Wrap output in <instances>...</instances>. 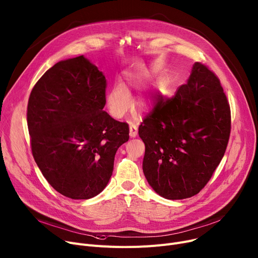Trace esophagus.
Returning a JSON list of instances; mask_svg holds the SVG:
<instances>
[{
  "label": "esophagus",
  "mask_w": 258,
  "mask_h": 258,
  "mask_svg": "<svg viewBox=\"0 0 258 258\" xmlns=\"http://www.w3.org/2000/svg\"><path fill=\"white\" fill-rule=\"evenodd\" d=\"M137 134H138V127H137L136 124L131 123L130 124V137L131 138H135V137H137Z\"/></svg>",
  "instance_id": "obj_1"
}]
</instances>
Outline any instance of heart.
<instances>
[{"label":"heart","mask_w":258,"mask_h":258,"mask_svg":"<svg viewBox=\"0 0 258 258\" xmlns=\"http://www.w3.org/2000/svg\"><path fill=\"white\" fill-rule=\"evenodd\" d=\"M145 83V74L130 70L122 74L121 84H116L108 91L106 100L107 106L112 116L121 118L130 108L128 94L132 90H139ZM166 85V79L164 77L159 78L157 81V88L163 89ZM152 104L151 97L147 94H142L137 97L134 101V107L138 112H146L150 109Z\"/></svg>","instance_id":"b5f03b06"}]
</instances>
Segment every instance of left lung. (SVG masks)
Instances as JSON below:
<instances>
[{"label": "left lung", "mask_w": 258, "mask_h": 258, "mask_svg": "<svg viewBox=\"0 0 258 258\" xmlns=\"http://www.w3.org/2000/svg\"><path fill=\"white\" fill-rule=\"evenodd\" d=\"M230 108L219 79L195 62L175 96L163 98L139 126L143 172L154 192L178 200L198 194L224 156Z\"/></svg>", "instance_id": "1"}]
</instances>
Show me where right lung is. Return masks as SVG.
<instances>
[{
  "instance_id": "right-lung-1",
  "label": "right lung",
  "mask_w": 258,
  "mask_h": 258,
  "mask_svg": "<svg viewBox=\"0 0 258 258\" xmlns=\"http://www.w3.org/2000/svg\"><path fill=\"white\" fill-rule=\"evenodd\" d=\"M106 78L83 55L56 63L34 86L28 128L34 160L60 194L90 199L107 186L128 125L102 111Z\"/></svg>"
}]
</instances>
